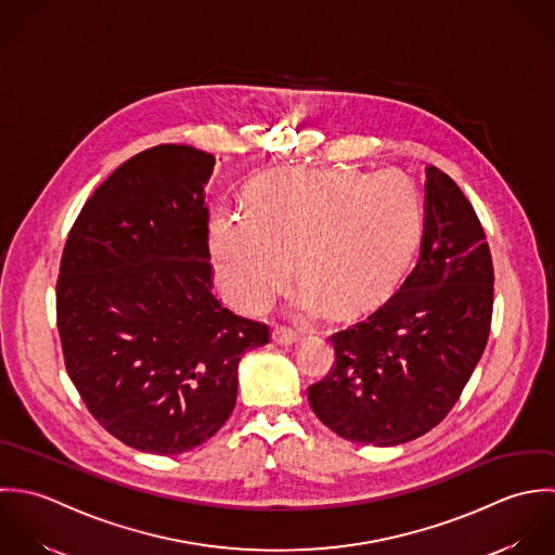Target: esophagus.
Returning <instances> with one entry per match:
<instances>
[{
  "label": "esophagus",
  "mask_w": 555,
  "mask_h": 555,
  "mask_svg": "<svg viewBox=\"0 0 555 555\" xmlns=\"http://www.w3.org/2000/svg\"><path fill=\"white\" fill-rule=\"evenodd\" d=\"M272 340L276 343V345H281V347H292V345H296L300 338H298V334L289 333V331H274L272 334Z\"/></svg>",
  "instance_id": "1"
}]
</instances>
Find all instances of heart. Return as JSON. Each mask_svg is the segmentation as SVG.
Returning <instances> with one entry per match:
<instances>
[{
	"mask_svg": "<svg viewBox=\"0 0 555 555\" xmlns=\"http://www.w3.org/2000/svg\"><path fill=\"white\" fill-rule=\"evenodd\" d=\"M418 237L414 186L397 171L285 169L263 178L248 212L219 208L208 248L222 294L257 313L292 279L300 318L328 305L349 315L369 309L395 283Z\"/></svg>",
	"mask_w": 555,
	"mask_h": 555,
	"instance_id": "obj_1",
	"label": "heart"
}]
</instances>
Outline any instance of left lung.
I'll return each mask as SVG.
<instances>
[{
	"mask_svg": "<svg viewBox=\"0 0 555 555\" xmlns=\"http://www.w3.org/2000/svg\"><path fill=\"white\" fill-rule=\"evenodd\" d=\"M421 255L401 289L333 334L336 366L309 388L315 416L349 442L397 446L431 431L472 377L491 326L493 263L478 217L425 169Z\"/></svg>",
	"mask_w": 555,
	"mask_h": 555,
	"instance_id": "obj_1",
	"label": "left lung"
}]
</instances>
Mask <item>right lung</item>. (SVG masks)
<instances>
[{
    "instance_id": "right-lung-1",
    "label": "right lung",
    "mask_w": 555,
    "mask_h": 555,
    "mask_svg": "<svg viewBox=\"0 0 555 555\" xmlns=\"http://www.w3.org/2000/svg\"><path fill=\"white\" fill-rule=\"evenodd\" d=\"M215 156L158 145L96 189L75 222L57 279L66 371L119 442L180 454L231 416L242 356L263 324L212 294L206 184Z\"/></svg>"
}]
</instances>
